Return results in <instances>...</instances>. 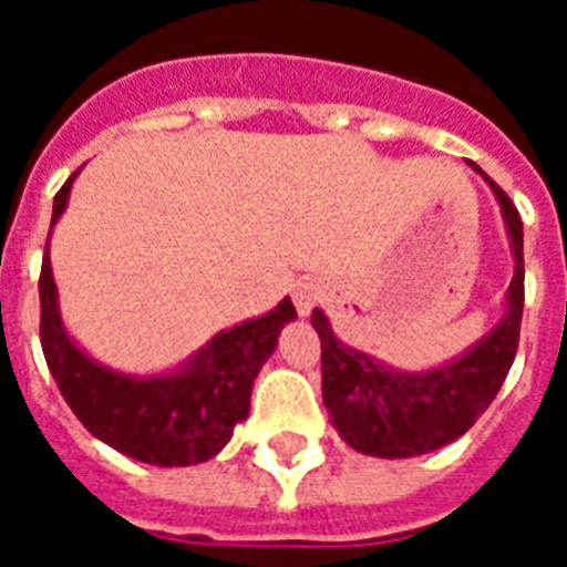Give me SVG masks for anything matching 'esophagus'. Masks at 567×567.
Returning <instances> with one entry per match:
<instances>
[{"label":"esophagus","mask_w":567,"mask_h":567,"mask_svg":"<svg viewBox=\"0 0 567 567\" xmlns=\"http://www.w3.org/2000/svg\"><path fill=\"white\" fill-rule=\"evenodd\" d=\"M320 303V287L318 284H298V289H295V307H298L300 315H309L315 307Z\"/></svg>","instance_id":"34e87169"}]
</instances>
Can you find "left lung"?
Here are the masks:
<instances>
[{"label": "left lung", "mask_w": 567, "mask_h": 567, "mask_svg": "<svg viewBox=\"0 0 567 567\" xmlns=\"http://www.w3.org/2000/svg\"><path fill=\"white\" fill-rule=\"evenodd\" d=\"M471 167L497 195L517 260L508 287V312L488 338L432 372H394L340 343L327 315L320 309L312 312V327L320 338L323 403L340 437L360 454L398 460L454 443L497 398L514 363L525 300L523 221L505 189L491 182L477 164Z\"/></svg>", "instance_id": "left-lung-1"}]
</instances>
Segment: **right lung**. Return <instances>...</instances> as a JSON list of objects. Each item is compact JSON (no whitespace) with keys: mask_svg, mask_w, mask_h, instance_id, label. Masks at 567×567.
I'll list each match as a JSON object with an SVG mask.
<instances>
[{"mask_svg":"<svg viewBox=\"0 0 567 567\" xmlns=\"http://www.w3.org/2000/svg\"><path fill=\"white\" fill-rule=\"evenodd\" d=\"M76 173L53 198V218L68 207ZM39 338L48 369L93 437L115 452L150 465H195L215 457L233 437L235 425L247 420L249 394L260 365L278 346L284 323L298 318L292 300L284 298L264 318L215 334L182 372L162 378H130L110 372L68 338L59 318L56 284L44 247L39 275Z\"/></svg>","mask_w":567,"mask_h":567,"instance_id":"obj_1","label":"right lung"}]
</instances>
